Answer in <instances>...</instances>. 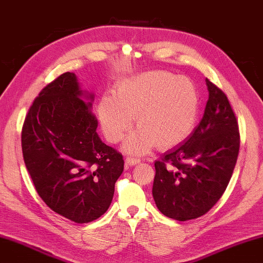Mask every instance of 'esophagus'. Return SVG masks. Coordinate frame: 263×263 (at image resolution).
Instances as JSON below:
<instances>
[{
  "mask_svg": "<svg viewBox=\"0 0 263 263\" xmlns=\"http://www.w3.org/2000/svg\"><path fill=\"white\" fill-rule=\"evenodd\" d=\"M140 162H141V160H137V158H133V157H127L126 158V164L130 165V166L139 164Z\"/></svg>",
  "mask_w": 263,
  "mask_h": 263,
  "instance_id": "esophagus-1",
  "label": "esophagus"
}]
</instances>
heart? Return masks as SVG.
Returning a JSON list of instances; mask_svg holds the SVG:
<instances>
[{"mask_svg": "<svg viewBox=\"0 0 263 263\" xmlns=\"http://www.w3.org/2000/svg\"><path fill=\"white\" fill-rule=\"evenodd\" d=\"M199 113V93L186 77L166 71H148L119 81L113 96H103L98 115L110 143L121 141L134 123L137 128L124 142L129 154L142 155L157 144L178 145L191 135Z\"/></svg>", "mask_w": 263, "mask_h": 263, "instance_id": "b5f03b06", "label": "heart"}]
</instances>
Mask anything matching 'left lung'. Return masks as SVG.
I'll list each match as a JSON object with an SVG mask.
<instances>
[{
    "label": "left lung",
    "instance_id": "left-lung-1",
    "mask_svg": "<svg viewBox=\"0 0 263 263\" xmlns=\"http://www.w3.org/2000/svg\"><path fill=\"white\" fill-rule=\"evenodd\" d=\"M205 81L209 100L203 119L183 143L155 162V204L179 221L199 218L216 205L238 160L240 136L233 109L225 93Z\"/></svg>",
    "mask_w": 263,
    "mask_h": 263
}]
</instances>
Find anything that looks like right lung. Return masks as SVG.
Masks as SVG:
<instances>
[{"mask_svg":"<svg viewBox=\"0 0 263 263\" xmlns=\"http://www.w3.org/2000/svg\"><path fill=\"white\" fill-rule=\"evenodd\" d=\"M94 94L66 72L41 91L22 129L25 166L44 203L85 223L108 210L123 158L103 143L92 113Z\"/></svg>","mask_w":263,"mask_h":263,"instance_id":"add662e5","label":"right lung"}]
</instances>
